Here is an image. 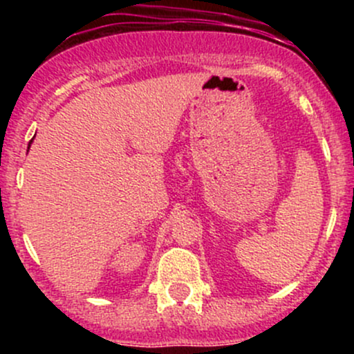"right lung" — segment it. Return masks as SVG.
<instances>
[{"mask_svg": "<svg viewBox=\"0 0 354 354\" xmlns=\"http://www.w3.org/2000/svg\"><path fill=\"white\" fill-rule=\"evenodd\" d=\"M31 141H33V140H31ZM31 141H30V145H31ZM28 148H30V146H28Z\"/></svg>", "mask_w": 354, "mask_h": 354, "instance_id": "right-lung-1", "label": "right lung"}]
</instances>
